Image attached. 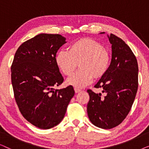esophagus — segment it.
I'll return each mask as SVG.
<instances>
[{"label":"esophagus","instance_id":"esophagus-1","mask_svg":"<svg viewBox=\"0 0 149 149\" xmlns=\"http://www.w3.org/2000/svg\"><path fill=\"white\" fill-rule=\"evenodd\" d=\"M74 91H75V93H79V92H81V89H79L74 88Z\"/></svg>","mask_w":149,"mask_h":149}]
</instances>
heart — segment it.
Instances as JSON below:
<instances>
[{"mask_svg": "<svg viewBox=\"0 0 149 149\" xmlns=\"http://www.w3.org/2000/svg\"><path fill=\"white\" fill-rule=\"evenodd\" d=\"M56 63L65 75L71 74L79 62L80 70L66 80V83L76 88H83L95 79L100 78L109 67V53L96 40L89 38L73 42L68 51L61 50L56 56Z\"/></svg>", "mask_w": 149, "mask_h": 149, "instance_id": "1", "label": "heart"}]
</instances>
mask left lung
<instances>
[{"mask_svg": "<svg viewBox=\"0 0 149 149\" xmlns=\"http://www.w3.org/2000/svg\"><path fill=\"white\" fill-rule=\"evenodd\" d=\"M101 32L100 34H104ZM112 48V58L107 72L95 87L102 88V93L87 90L89 101L87 111L93 125L108 130L119 125L129 113L137 93L138 66L130 47L118 36L108 34Z\"/></svg>", "mask_w": 149, "mask_h": 149, "instance_id": "obj_1", "label": "left lung"}]
</instances>
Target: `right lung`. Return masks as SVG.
<instances>
[{
  "mask_svg": "<svg viewBox=\"0 0 149 149\" xmlns=\"http://www.w3.org/2000/svg\"><path fill=\"white\" fill-rule=\"evenodd\" d=\"M66 42L60 34H39L19 47L12 63L16 102L23 117L40 129L58 125L74 95L71 85L54 89L64 81L55 59Z\"/></svg>",
  "mask_w": 149,
  "mask_h": 149,
  "instance_id": "obj_1",
  "label": "right lung"
}]
</instances>
